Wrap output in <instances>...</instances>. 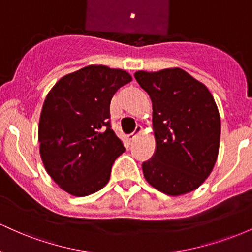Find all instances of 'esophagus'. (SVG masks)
<instances>
[{"label":"esophagus","mask_w":252,"mask_h":252,"mask_svg":"<svg viewBox=\"0 0 252 252\" xmlns=\"http://www.w3.org/2000/svg\"><path fill=\"white\" fill-rule=\"evenodd\" d=\"M141 132H142V126H136L134 132H131V134L128 135V140L129 141H132L136 137V136H137L138 134H141Z\"/></svg>","instance_id":"obj_1"}]
</instances>
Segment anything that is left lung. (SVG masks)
I'll list each match as a JSON object with an SVG mask.
<instances>
[{
  "label": "left lung",
  "mask_w": 252,
  "mask_h": 252,
  "mask_svg": "<svg viewBox=\"0 0 252 252\" xmlns=\"http://www.w3.org/2000/svg\"><path fill=\"white\" fill-rule=\"evenodd\" d=\"M135 78L153 103L156 149L142 163L154 189L168 195L192 192L218 158L220 116L209 89L179 67L138 71Z\"/></svg>",
  "instance_id": "obj_1"
}]
</instances>
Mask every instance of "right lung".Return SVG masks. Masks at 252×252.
Instances as JSON below:
<instances>
[{
	"mask_svg": "<svg viewBox=\"0 0 252 252\" xmlns=\"http://www.w3.org/2000/svg\"><path fill=\"white\" fill-rule=\"evenodd\" d=\"M128 72L90 65L66 74L46 97L39 142L43 166L60 189L86 196L109 182L115 160L126 150L110 126V102Z\"/></svg>",
	"mask_w": 252,
	"mask_h": 252,
	"instance_id": "obj_1",
	"label": "right lung"
}]
</instances>
